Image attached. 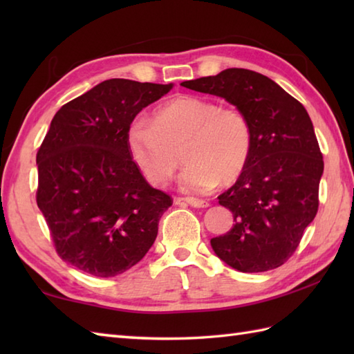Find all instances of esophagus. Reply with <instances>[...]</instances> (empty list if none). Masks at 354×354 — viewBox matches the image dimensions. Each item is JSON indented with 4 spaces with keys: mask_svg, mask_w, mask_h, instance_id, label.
Listing matches in <instances>:
<instances>
[{
    "mask_svg": "<svg viewBox=\"0 0 354 354\" xmlns=\"http://www.w3.org/2000/svg\"><path fill=\"white\" fill-rule=\"evenodd\" d=\"M187 202L190 207H194V208H207L209 204L207 201H202V199H198V198H181V199H176V202Z\"/></svg>",
    "mask_w": 354,
    "mask_h": 354,
    "instance_id": "1",
    "label": "esophagus"
}]
</instances>
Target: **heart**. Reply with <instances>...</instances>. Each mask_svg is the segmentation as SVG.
I'll list each match as a JSON object with an SVG mask.
<instances>
[{"instance_id": "b5f03b06", "label": "heart", "mask_w": 354, "mask_h": 354, "mask_svg": "<svg viewBox=\"0 0 354 354\" xmlns=\"http://www.w3.org/2000/svg\"><path fill=\"white\" fill-rule=\"evenodd\" d=\"M131 158L155 187L167 185L179 165L185 192L205 193L230 184L243 171L251 150V127L242 112L213 100L181 95L155 112L152 122L135 117L126 133Z\"/></svg>"}]
</instances>
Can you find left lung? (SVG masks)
I'll return each mask as SVG.
<instances>
[{"label":"left lung","mask_w":354,"mask_h":354,"mask_svg":"<svg viewBox=\"0 0 354 354\" xmlns=\"http://www.w3.org/2000/svg\"><path fill=\"white\" fill-rule=\"evenodd\" d=\"M183 86L236 106L251 127V150L236 184L219 196L234 225L209 240L240 272L281 266L318 212L324 161L304 106L272 79L245 68L187 80Z\"/></svg>","instance_id":"1"}]
</instances>
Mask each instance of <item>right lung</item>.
<instances>
[{"label":"right lung","instance_id":"1","mask_svg":"<svg viewBox=\"0 0 354 354\" xmlns=\"http://www.w3.org/2000/svg\"><path fill=\"white\" fill-rule=\"evenodd\" d=\"M173 84L109 79L53 117L37 150L36 202L56 251L94 277H115L145 257L171 205L131 158L126 133Z\"/></svg>","mask_w":354,"mask_h":354}]
</instances>
